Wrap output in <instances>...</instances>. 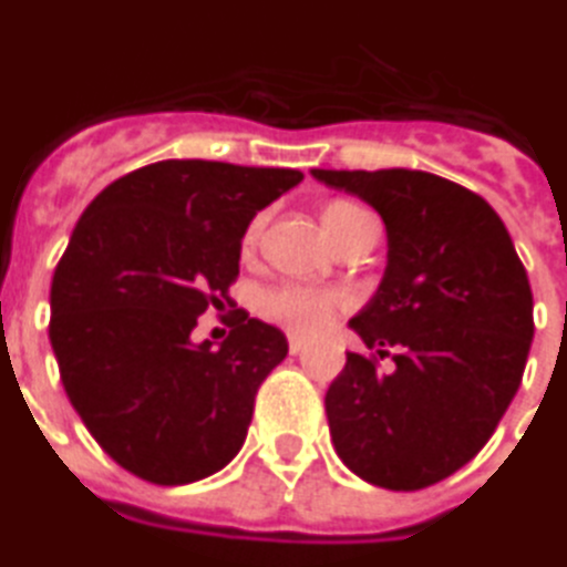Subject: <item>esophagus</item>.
<instances>
[{
  "label": "esophagus",
  "mask_w": 567,
  "mask_h": 567,
  "mask_svg": "<svg viewBox=\"0 0 567 567\" xmlns=\"http://www.w3.org/2000/svg\"><path fill=\"white\" fill-rule=\"evenodd\" d=\"M288 351H291L293 357H300V353L306 351V341L297 339V336H291V339H288Z\"/></svg>",
  "instance_id": "esophagus-1"
}]
</instances>
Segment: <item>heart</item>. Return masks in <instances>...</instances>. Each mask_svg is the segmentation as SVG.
<instances>
[{"label":"heart","instance_id":"obj_1","mask_svg":"<svg viewBox=\"0 0 567 567\" xmlns=\"http://www.w3.org/2000/svg\"><path fill=\"white\" fill-rule=\"evenodd\" d=\"M365 214H369V210H362V207L353 205V202H330V205L323 207L321 219L323 228H327V235L332 237V244H336V240ZM258 235H261V219H255L252 226L246 228L244 244L255 246ZM336 306H339V293L300 282L276 285V288H267V291L258 297V315H261L265 321L293 332V336H315V332H321L323 327H327V321H330V315Z\"/></svg>","mask_w":567,"mask_h":567}]
</instances>
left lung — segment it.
<instances>
[{"mask_svg":"<svg viewBox=\"0 0 567 567\" xmlns=\"http://www.w3.org/2000/svg\"><path fill=\"white\" fill-rule=\"evenodd\" d=\"M312 178L371 205L386 270L351 327L365 348H399L395 369L348 353L327 389L330 437L369 485L419 491L473 461L499 425L533 344V291L503 219L455 181L416 168Z\"/></svg>","mask_w":567,"mask_h":567,"instance_id":"1","label":"left lung"}]
</instances>
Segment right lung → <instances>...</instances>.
Masks as SVG:
<instances>
[{"label":"right lung","instance_id":"right-lung-1","mask_svg":"<svg viewBox=\"0 0 567 567\" xmlns=\"http://www.w3.org/2000/svg\"><path fill=\"white\" fill-rule=\"evenodd\" d=\"M300 181L297 168L159 159L82 210L50 288V344L92 437L145 482L189 485L244 446L288 339L244 309L219 344H196L193 327L228 300L255 214Z\"/></svg>","mask_w":567,"mask_h":567}]
</instances>
